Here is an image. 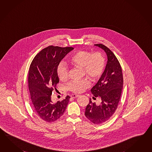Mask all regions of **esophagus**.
Here are the masks:
<instances>
[{
    "instance_id": "1",
    "label": "esophagus",
    "mask_w": 152,
    "mask_h": 152,
    "mask_svg": "<svg viewBox=\"0 0 152 152\" xmlns=\"http://www.w3.org/2000/svg\"><path fill=\"white\" fill-rule=\"evenodd\" d=\"M79 95H76V94H72L70 95V96H71V98H77L78 97Z\"/></svg>"
}]
</instances>
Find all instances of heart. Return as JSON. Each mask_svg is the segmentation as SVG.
<instances>
[{
  "mask_svg": "<svg viewBox=\"0 0 152 152\" xmlns=\"http://www.w3.org/2000/svg\"><path fill=\"white\" fill-rule=\"evenodd\" d=\"M68 62L72 66L82 69L85 75L93 81H96L101 77L105 69V58L99 52L91 54L87 51H78L71 56ZM57 71L61 80L64 81L68 78L69 71L63 63H61L58 65ZM89 86V81L83 80L69 83L68 88L74 93H80Z\"/></svg>",
  "mask_w": 152,
  "mask_h": 152,
  "instance_id": "1",
  "label": "heart"
}]
</instances>
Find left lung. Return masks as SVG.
<instances>
[{"instance_id": "obj_1", "label": "left lung", "mask_w": 152, "mask_h": 152, "mask_svg": "<svg viewBox=\"0 0 152 152\" xmlns=\"http://www.w3.org/2000/svg\"><path fill=\"white\" fill-rule=\"evenodd\" d=\"M94 45L105 51L107 61L103 74L91 91L95 97L101 99V104L96 105L90 99L85 115L94 124H100L111 118L117 108L123 86V77L121 66L114 53L102 44Z\"/></svg>"}]
</instances>
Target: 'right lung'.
Instances as JSON below:
<instances>
[{
    "instance_id": "add662e5",
    "label": "right lung",
    "mask_w": 152,
    "mask_h": 152,
    "mask_svg": "<svg viewBox=\"0 0 152 152\" xmlns=\"http://www.w3.org/2000/svg\"><path fill=\"white\" fill-rule=\"evenodd\" d=\"M73 47L50 46L34 57L28 74L31 99L37 115L43 121H56L64 114L70 97L53 102L51 95L59 81L57 67L61 61Z\"/></svg>"
}]
</instances>
